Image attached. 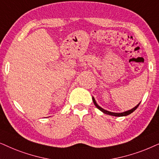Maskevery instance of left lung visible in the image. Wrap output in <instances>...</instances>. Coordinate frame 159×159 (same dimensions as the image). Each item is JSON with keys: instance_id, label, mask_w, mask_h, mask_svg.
Returning a JSON list of instances; mask_svg holds the SVG:
<instances>
[{"instance_id": "1", "label": "left lung", "mask_w": 159, "mask_h": 159, "mask_svg": "<svg viewBox=\"0 0 159 159\" xmlns=\"http://www.w3.org/2000/svg\"><path fill=\"white\" fill-rule=\"evenodd\" d=\"M92 100H93V102H94V104L95 105V106H96L97 108L99 110V111L102 112V113L107 114V115L113 116H117V117H120V116H126L129 115V114L133 113V112H134L135 110H136L137 107H138L139 104H140V102H139L138 105H137L136 106H135L134 107H133L132 109L129 110V111H124V112H122V113H113V112L107 111H106V110L103 109L102 107H101L100 106H99V105L97 103V102H96V100H95V99H94V97H92Z\"/></svg>"}]
</instances>
